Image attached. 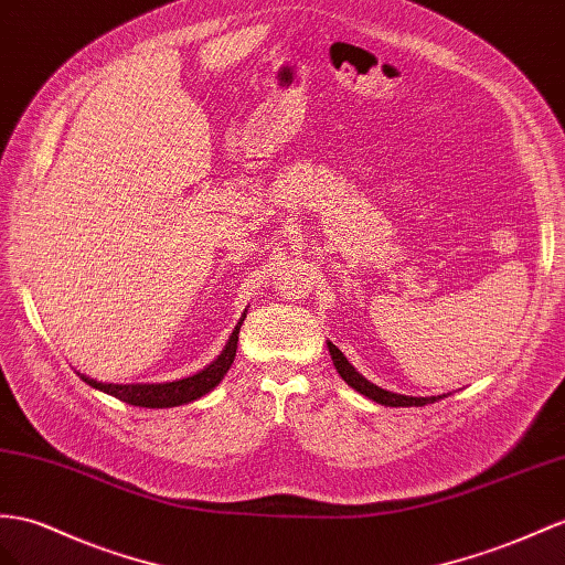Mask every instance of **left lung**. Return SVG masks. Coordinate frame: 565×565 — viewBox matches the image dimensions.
Here are the masks:
<instances>
[{"mask_svg": "<svg viewBox=\"0 0 565 565\" xmlns=\"http://www.w3.org/2000/svg\"><path fill=\"white\" fill-rule=\"evenodd\" d=\"M329 345V353H331V360H334V367L337 372L343 377V382L353 386L358 394H363L372 401L382 403V406H392V408H408V406H427V403H434L439 401L441 396H427V398H415V396H401V394H394V392H386V388H380L377 384L367 382L363 374L355 372V367L345 360V355L337 349L334 343H327Z\"/></svg>", "mask_w": 565, "mask_h": 565, "instance_id": "left-lung-1", "label": "left lung"}]
</instances>
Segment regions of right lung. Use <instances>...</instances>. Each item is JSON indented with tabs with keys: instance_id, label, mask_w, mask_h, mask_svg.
<instances>
[{
	"instance_id": "1",
	"label": "right lung",
	"mask_w": 565,
	"mask_h": 565,
	"mask_svg": "<svg viewBox=\"0 0 565 565\" xmlns=\"http://www.w3.org/2000/svg\"><path fill=\"white\" fill-rule=\"evenodd\" d=\"M241 324H243V320L234 329V334H231L222 355L216 358L214 363L207 365L202 372L193 374V377H185V380H179V382H167V384H103V382H95L90 377H83V374H81V377H83L85 384H90L93 388H99V392H105V394L119 398L124 403H131V406H140V408L183 406V403H191L200 396H205L207 392H212V388L224 380V374L228 372L231 363H234V358H236Z\"/></svg>"
}]
</instances>
